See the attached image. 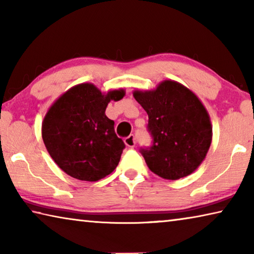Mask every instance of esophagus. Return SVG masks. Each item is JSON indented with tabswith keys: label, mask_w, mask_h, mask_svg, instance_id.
I'll list each match as a JSON object with an SVG mask.
<instances>
[{
	"label": "esophagus",
	"mask_w": 254,
	"mask_h": 254,
	"mask_svg": "<svg viewBox=\"0 0 254 254\" xmlns=\"http://www.w3.org/2000/svg\"><path fill=\"white\" fill-rule=\"evenodd\" d=\"M124 143H126L128 148H134L135 144H136L135 136L133 134H130L128 136H127L126 139H124Z\"/></svg>",
	"instance_id": "obj_1"
}]
</instances>
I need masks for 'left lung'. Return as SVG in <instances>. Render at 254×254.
<instances>
[{
  "label": "left lung",
  "mask_w": 254,
  "mask_h": 254,
  "mask_svg": "<svg viewBox=\"0 0 254 254\" xmlns=\"http://www.w3.org/2000/svg\"><path fill=\"white\" fill-rule=\"evenodd\" d=\"M147 112L152 145L141 148L149 169L159 177L177 180L198 168L212 142V124L194 93L175 80H163L153 91H134Z\"/></svg>",
  "instance_id": "1"
}]
</instances>
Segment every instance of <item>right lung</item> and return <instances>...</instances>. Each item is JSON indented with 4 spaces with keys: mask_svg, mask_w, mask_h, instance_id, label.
I'll list each match as a JSON object with an SVG mask.
<instances>
[{
    "mask_svg": "<svg viewBox=\"0 0 254 254\" xmlns=\"http://www.w3.org/2000/svg\"><path fill=\"white\" fill-rule=\"evenodd\" d=\"M124 89L102 94L95 85H76L47 112L42 139L50 157L70 177L97 182L119 165L126 144L115 134L114 121L105 115L111 100L120 101Z\"/></svg>",
    "mask_w": 254,
    "mask_h": 254,
    "instance_id": "1",
    "label": "right lung"
}]
</instances>
